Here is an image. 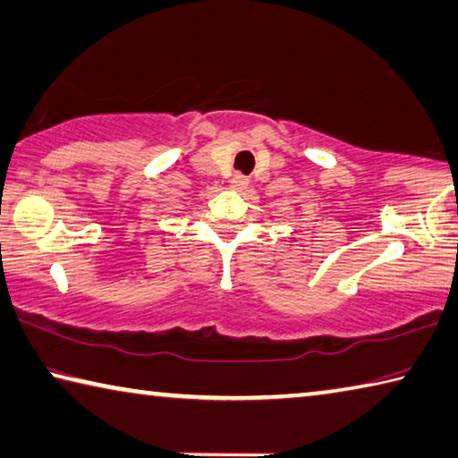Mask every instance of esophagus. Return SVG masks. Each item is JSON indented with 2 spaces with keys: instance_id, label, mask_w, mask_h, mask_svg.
<instances>
[{
  "instance_id": "34e87169",
  "label": "esophagus",
  "mask_w": 458,
  "mask_h": 458,
  "mask_svg": "<svg viewBox=\"0 0 458 458\" xmlns=\"http://www.w3.org/2000/svg\"><path fill=\"white\" fill-rule=\"evenodd\" d=\"M230 187L234 191H244L246 187H249V177H244L242 173H236V175H232L230 179Z\"/></svg>"
}]
</instances>
